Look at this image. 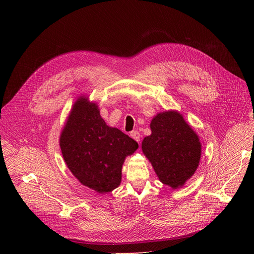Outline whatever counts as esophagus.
Masks as SVG:
<instances>
[{"instance_id":"34e87169","label":"esophagus","mask_w":254,"mask_h":254,"mask_svg":"<svg viewBox=\"0 0 254 254\" xmlns=\"http://www.w3.org/2000/svg\"><path fill=\"white\" fill-rule=\"evenodd\" d=\"M130 137L134 139V140H136L138 143L140 142V132L138 130L130 131Z\"/></svg>"}]
</instances>
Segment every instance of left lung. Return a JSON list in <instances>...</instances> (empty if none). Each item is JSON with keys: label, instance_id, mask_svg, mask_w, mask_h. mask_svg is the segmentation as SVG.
Segmentation results:
<instances>
[{"label": "left lung", "instance_id": "obj_1", "mask_svg": "<svg viewBox=\"0 0 254 254\" xmlns=\"http://www.w3.org/2000/svg\"><path fill=\"white\" fill-rule=\"evenodd\" d=\"M151 135L142 150L164 184L177 189L190 179L198 166L201 143L182 115L175 111L157 114L150 124Z\"/></svg>", "mask_w": 254, "mask_h": 254}]
</instances>
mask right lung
I'll use <instances>...</instances> for the list:
<instances>
[{"label": "right lung", "instance_id": "right-lung-1", "mask_svg": "<svg viewBox=\"0 0 254 254\" xmlns=\"http://www.w3.org/2000/svg\"><path fill=\"white\" fill-rule=\"evenodd\" d=\"M60 145L73 175L100 193L118 188L126 156L139 147L134 139L122 130L107 126L98 106L85 98L75 103Z\"/></svg>", "mask_w": 254, "mask_h": 254}]
</instances>
